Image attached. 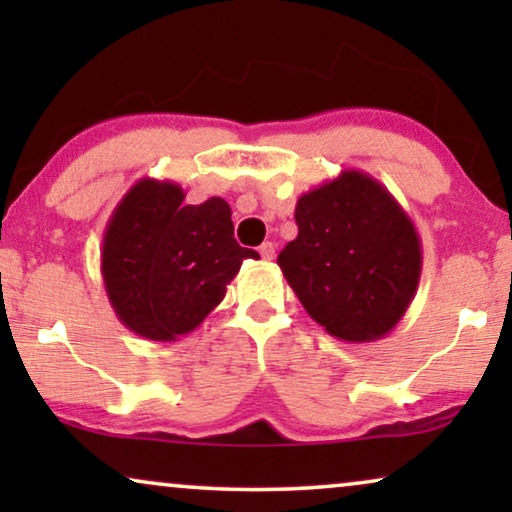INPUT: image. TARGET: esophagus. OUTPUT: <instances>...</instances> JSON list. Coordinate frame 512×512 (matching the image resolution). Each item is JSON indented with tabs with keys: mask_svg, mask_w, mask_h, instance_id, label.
<instances>
[{
	"mask_svg": "<svg viewBox=\"0 0 512 512\" xmlns=\"http://www.w3.org/2000/svg\"><path fill=\"white\" fill-rule=\"evenodd\" d=\"M258 254L263 256V261H272V258H275V242H263L261 247H258Z\"/></svg>",
	"mask_w": 512,
	"mask_h": 512,
	"instance_id": "34e87169",
	"label": "esophagus"
}]
</instances>
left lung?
Returning <instances> with one entry per match:
<instances>
[{
	"instance_id": "obj_1",
	"label": "left lung",
	"mask_w": 512,
	"mask_h": 512,
	"mask_svg": "<svg viewBox=\"0 0 512 512\" xmlns=\"http://www.w3.org/2000/svg\"><path fill=\"white\" fill-rule=\"evenodd\" d=\"M298 237L277 263L305 312L345 342L387 335L415 298L422 240L408 212L361 170L303 193Z\"/></svg>"
}]
</instances>
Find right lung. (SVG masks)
I'll return each instance as SVG.
<instances>
[{
	"label": "right lung",
	"instance_id": "obj_1",
	"mask_svg": "<svg viewBox=\"0 0 512 512\" xmlns=\"http://www.w3.org/2000/svg\"><path fill=\"white\" fill-rule=\"evenodd\" d=\"M174 181L139 179L118 202L102 237L100 270L118 321L139 338L174 342L198 328L226 296L244 258L230 205H184Z\"/></svg>",
	"mask_w": 512,
	"mask_h": 512
}]
</instances>
